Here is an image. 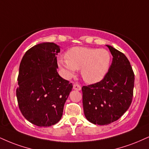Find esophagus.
Returning <instances> with one entry per match:
<instances>
[{
  "label": "esophagus",
  "mask_w": 149,
  "mask_h": 149,
  "mask_svg": "<svg viewBox=\"0 0 149 149\" xmlns=\"http://www.w3.org/2000/svg\"><path fill=\"white\" fill-rule=\"evenodd\" d=\"M73 89H75V90H78V91L81 90V87H80V85H79L78 84H76V83L73 85Z\"/></svg>",
  "instance_id": "34e87169"
}]
</instances>
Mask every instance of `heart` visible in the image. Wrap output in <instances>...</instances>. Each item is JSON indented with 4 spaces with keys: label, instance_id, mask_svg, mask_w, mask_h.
Returning a JSON list of instances; mask_svg holds the SVG:
<instances>
[{
    "label": "heart",
    "instance_id": "1",
    "mask_svg": "<svg viewBox=\"0 0 149 149\" xmlns=\"http://www.w3.org/2000/svg\"><path fill=\"white\" fill-rule=\"evenodd\" d=\"M66 59L59 60V65L66 76H74L76 70L81 69L83 80L89 84H94L103 80L110 68L112 56L103 48L76 46L70 48L66 53Z\"/></svg>",
    "mask_w": 149,
    "mask_h": 149
}]
</instances>
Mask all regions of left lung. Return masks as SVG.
Wrapping results in <instances>:
<instances>
[{
	"label": "left lung",
	"instance_id": "1",
	"mask_svg": "<svg viewBox=\"0 0 149 149\" xmlns=\"http://www.w3.org/2000/svg\"><path fill=\"white\" fill-rule=\"evenodd\" d=\"M113 56L110 68L103 80L82 87L85 116L89 122L107 125L128 110L133 96L135 75L123 53L107 45Z\"/></svg>",
	"mask_w": 149,
	"mask_h": 149
}]
</instances>
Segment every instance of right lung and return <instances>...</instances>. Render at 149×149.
I'll return each instance as SVG.
<instances>
[{"label": "right lung", "mask_w": 149, "mask_h": 149, "mask_svg": "<svg viewBox=\"0 0 149 149\" xmlns=\"http://www.w3.org/2000/svg\"><path fill=\"white\" fill-rule=\"evenodd\" d=\"M60 46L44 42L30 48L19 66L17 98L26 119L37 126H51L58 122L72 83L60 76L57 55Z\"/></svg>", "instance_id": "1"}]
</instances>
